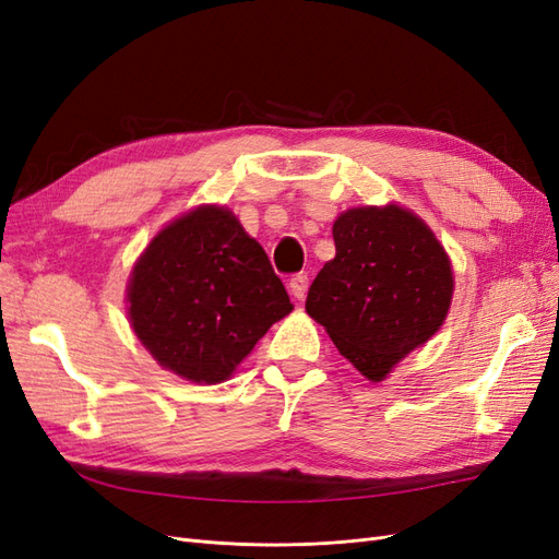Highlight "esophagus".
<instances>
[{
    "label": "esophagus",
    "instance_id": "esophagus-1",
    "mask_svg": "<svg viewBox=\"0 0 559 559\" xmlns=\"http://www.w3.org/2000/svg\"><path fill=\"white\" fill-rule=\"evenodd\" d=\"M289 289H292V296H294L296 300L306 298V294H308V275H302V273L294 275L292 282H289Z\"/></svg>",
    "mask_w": 559,
    "mask_h": 559
}]
</instances>
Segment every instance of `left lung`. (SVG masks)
Returning <instances> with one entry per match:
<instances>
[{"label": "left lung", "instance_id": "8db88e82", "mask_svg": "<svg viewBox=\"0 0 559 559\" xmlns=\"http://www.w3.org/2000/svg\"><path fill=\"white\" fill-rule=\"evenodd\" d=\"M333 242L335 259L319 270L306 310L361 376L380 382L445 321L450 259L431 228L399 205L343 212Z\"/></svg>", "mask_w": 559, "mask_h": 559}]
</instances>
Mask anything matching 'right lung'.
Masks as SVG:
<instances>
[{
	"instance_id": "1",
	"label": "right lung",
	"mask_w": 559,
	"mask_h": 559,
	"mask_svg": "<svg viewBox=\"0 0 559 559\" xmlns=\"http://www.w3.org/2000/svg\"><path fill=\"white\" fill-rule=\"evenodd\" d=\"M292 310L263 247L216 205L165 226L128 284V317L142 345L163 368L198 384L228 380Z\"/></svg>"
}]
</instances>
